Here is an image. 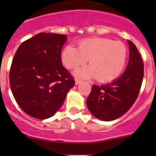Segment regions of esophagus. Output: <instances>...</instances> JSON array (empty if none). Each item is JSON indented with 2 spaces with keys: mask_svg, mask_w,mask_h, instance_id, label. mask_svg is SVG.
Instances as JSON below:
<instances>
[{
  "mask_svg": "<svg viewBox=\"0 0 156 156\" xmlns=\"http://www.w3.org/2000/svg\"><path fill=\"white\" fill-rule=\"evenodd\" d=\"M82 83V80H81L77 79V78L75 80V83H76V85L80 84V83Z\"/></svg>",
  "mask_w": 156,
  "mask_h": 156,
  "instance_id": "esophagus-1",
  "label": "esophagus"
}]
</instances>
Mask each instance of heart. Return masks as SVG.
Instances as JSON below:
<instances>
[{
	"label": "heart",
	"mask_w": 156,
	"mask_h": 156,
	"mask_svg": "<svg viewBox=\"0 0 156 156\" xmlns=\"http://www.w3.org/2000/svg\"><path fill=\"white\" fill-rule=\"evenodd\" d=\"M126 57L127 49L123 43L102 37L83 40L78 49L68 45L62 53L63 64L69 69L83 66L89 59L90 66L77 70L76 75L83 78L96 77L100 82L116 79L124 69Z\"/></svg>",
	"instance_id": "obj_1"
}]
</instances>
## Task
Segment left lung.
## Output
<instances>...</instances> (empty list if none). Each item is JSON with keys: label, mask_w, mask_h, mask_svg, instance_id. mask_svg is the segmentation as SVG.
Wrapping results in <instances>:
<instances>
[{"label": "left lung", "mask_w": 156, "mask_h": 156, "mask_svg": "<svg viewBox=\"0 0 156 156\" xmlns=\"http://www.w3.org/2000/svg\"><path fill=\"white\" fill-rule=\"evenodd\" d=\"M129 58L126 71L111 83L93 85L87 100L92 115L104 121L118 119L131 108L138 97L144 77V63L137 47L129 41Z\"/></svg>", "instance_id": "1"}]
</instances>
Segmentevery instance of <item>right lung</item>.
<instances>
[{
	"label": "right lung",
	"mask_w": 156,
	"mask_h": 156,
	"mask_svg": "<svg viewBox=\"0 0 156 156\" xmlns=\"http://www.w3.org/2000/svg\"><path fill=\"white\" fill-rule=\"evenodd\" d=\"M65 34L40 33L19 47L12 60L9 82L16 102L23 112L48 119L62 106L73 76L62 66Z\"/></svg>",
	"instance_id": "obj_1"
}]
</instances>
